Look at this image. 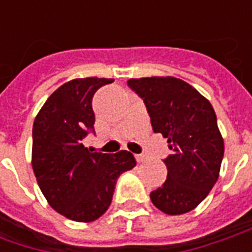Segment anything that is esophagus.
Listing matches in <instances>:
<instances>
[{
  "mask_svg": "<svg viewBox=\"0 0 252 252\" xmlns=\"http://www.w3.org/2000/svg\"><path fill=\"white\" fill-rule=\"evenodd\" d=\"M135 159H136V162L142 163V162H144V160H146V157H144V155H142V154H137V155H135Z\"/></svg>",
  "mask_w": 252,
  "mask_h": 252,
  "instance_id": "obj_1",
  "label": "esophagus"
}]
</instances>
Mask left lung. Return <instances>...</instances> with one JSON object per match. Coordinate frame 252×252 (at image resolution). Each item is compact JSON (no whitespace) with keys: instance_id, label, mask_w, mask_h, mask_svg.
<instances>
[{"instance_id":"left-lung-1","label":"left lung","mask_w":252,"mask_h":252,"mask_svg":"<svg viewBox=\"0 0 252 252\" xmlns=\"http://www.w3.org/2000/svg\"><path fill=\"white\" fill-rule=\"evenodd\" d=\"M128 86L144 101L155 133L167 139V178L151 191V201L167 215L194 209L216 184L224 140L216 113L191 85L174 77L132 78Z\"/></svg>"}]
</instances>
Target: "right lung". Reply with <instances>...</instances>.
<instances>
[{
  "label": "right lung",
  "mask_w": 252,
  "mask_h": 252,
  "mask_svg": "<svg viewBox=\"0 0 252 252\" xmlns=\"http://www.w3.org/2000/svg\"><path fill=\"white\" fill-rule=\"evenodd\" d=\"M108 78H77L48 97L33 121L32 169L47 202L72 221L90 222L110 206L116 181L136 160L126 150L92 153L82 144L94 131L92 99Z\"/></svg>",
  "instance_id": "add662e5"
}]
</instances>
